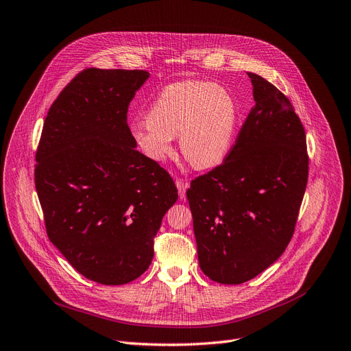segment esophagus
<instances>
[{
  "mask_svg": "<svg viewBox=\"0 0 351 351\" xmlns=\"http://www.w3.org/2000/svg\"><path fill=\"white\" fill-rule=\"evenodd\" d=\"M175 184H176V188H178V191H179V197H180V199H184L185 195H186L188 182L182 180V179H176V180H175Z\"/></svg>",
  "mask_w": 351,
  "mask_h": 351,
  "instance_id": "34e87169",
  "label": "esophagus"
}]
</instances>
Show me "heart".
Segmentation results:
<instances>
[{
  "instance_id": "obj_1",
  "label": "heart",
  "mask_w": 351,
  "mask_h": 351,
  "mask_svg": "<svg viewBox=\"0 0 351 351\" xmlns=\"http://www.w3.org/2000/svg\"><path fill=\"white\" fill-rule=\"evenodd\" d=\"M238 125V106L225 87L201 80H182L163 87L147 110V120L130 126L132 139L152 162L179 149L197 169L218 166L230 155Z\"/></svg>"
}]
</instances>
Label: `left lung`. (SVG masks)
<instances>
[{
  "label": "left lung",
  "instance_id": "1",
  "mask_svg": "<svg viewBox=\"0 0 351 351\" xmlns=\"http://www.w3.org/2000/svg\"><path fill=\"white\" fill-rule=\"evenodd\" d=\"M254 108L225 162L186 192L206 277L242 284L276 263L294 234L308 178L306 132L281 91L248 73Z\"/></svg>",
  "mask_w": 351,
  "mask_h": 351
}]
</instances>
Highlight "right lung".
<instances>
[{
	"instance_id": "right-lung-1",
	"label": "right lung",
	"mask_w": 351,
	"mask_h": 351,
	"mask_svg": "<svg viewBox=\"0 0 351 351\" xmlns=\"http://www.w3.org/2000/svg\"><path fill=\"white\" fill-rule=\"evenodd\" d=\"M149 73L87 69L54 100L36 155L47 235L75 271L104 285L149 268L173 179L139 150L128 109Z\"/></svg>"
}]
</instances>
